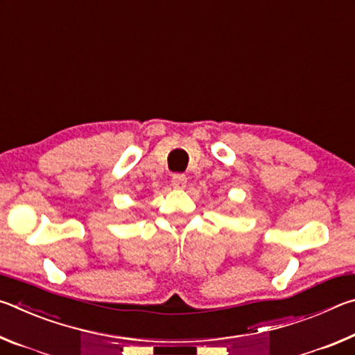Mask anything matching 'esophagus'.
<instances>
[{
    "mask_svg": "<svg viewBox=\"0 0 355 355\" xmlns=\"http://www.w3.org/2000/svg\"><path fill=\"white\" fill-rule=\"evenodd\" d=\"M186 183H188V178H186L183 173H175V175L172 177V186L175 189H184Z\"/></svg>",
    "mask_w": 355,
    "mask_h": 355,
    "instance_id": "obj_1",
    "label": "esophagus"
}]
</instances>
